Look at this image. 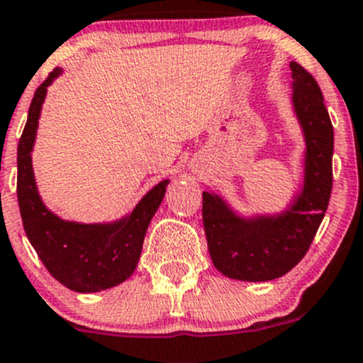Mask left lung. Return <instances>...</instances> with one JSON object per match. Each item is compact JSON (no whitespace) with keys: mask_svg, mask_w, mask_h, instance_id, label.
<instances>
[{"mask_svg":"<svg viewBox=\"0 0 363 363\" xmlns=\"http://www.w3.org/2000/svg\"><path fill=\"white\" fill-rule=\"evenodd\" d=\"M292 106L304 134V177L292 203L276 215L241 216L218 194L203 192V223L213 265L239 281H269L302 260L332 192L334 129L318 84L297 62Z\"/></svg>","mask_w":363,"mask_h":363,"instance_id":"obj_1","label":"left lung"}]
</instances>
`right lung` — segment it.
<instances>
[{"instance_id": "1", "label": "right lung", "mask_w": 363, "mask_h": 363, "mask_svg": "<svg viewBox=\"0 0 363 363\" xmlns=\"http://www.w3.org/2000/svg\"><path fill=\"white\" fill-rule=\"evenodd\" d=\"M62 73L55 68L36 89L17 148V199L26 236L47 271L73 292L91 294L125 281L140 260L150 220L166 194L169 180L157 183L136 208L108 223H80L59 218L43 204L33 173L38 118L47 87Z\"/></svg>"}]
</instances>
